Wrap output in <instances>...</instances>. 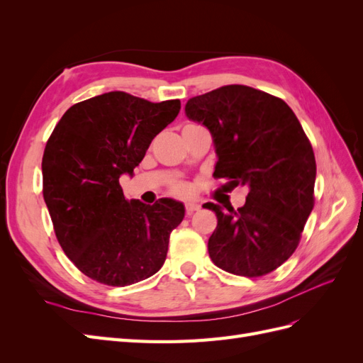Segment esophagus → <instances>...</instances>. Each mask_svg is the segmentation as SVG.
I'll list each match as a JSON object with an SVG mask.
<instances>
[{
	"mask_svg": "<svg viewBox=\"0 0 363 363\" xmlns=\"http://www.w3.org/2000/svg\"><path fill=\"white\" fill-rule=\"evenodd\" d=\"M200 204L199 203H195V201H188L186 203V213L188 215H191V213H194V212H196V211H200Z\"/></svg>",
	"mask_w": 363,
	"mask_h": 363,
	"instance_id": "esophagus-1",
	"label": "esophagus"
}]
</instances>
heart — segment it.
<instances>
[{"instance_id":"b5f03b06","label":"heart","mask_w":363,"mask_h":363,"mask_svg":"<svg viewBox=\"0 0 363 363\" xmlns=\"http://www.w3.org/2000/svg\"><path fill=\"white\" fill-rule=\"evenodd\" d=\"M172 191H174L175 194H186V192L189 191V188H188V184H186V183L179 182V183H174V184H172Z\"/></svg>"}]
</instances>
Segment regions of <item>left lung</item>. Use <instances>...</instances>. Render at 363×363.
Returning a JSON list of instances; mask_svg holds the SVG:
<instances>
[{
  "instance_id": "8db88e82",
  "label": "left lung",
  "mask_w": 363,
  "mask_h": 363,
  "mask_svg": "<svg viewBox=\"0 0 363 363\" xmlns=\"http://www.w3.org/2000/svg\"><path fill=\"white\" fill-rule=\"evenodd\" d=\"M184 112L211 131L218 156L213 177L227 180L230 189H250L238 211L203 206L218 218L208 256L236 276H265L292 256L313 208L311 142L286 103L250 86L228 84L194 96Z\"/></svg>"
}]
</instances>
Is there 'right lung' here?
Returning a JSON list of instances; mask_svg holds the SVG:
<instances>
[{
  "label": "right lung",
  "mask_w": 363,
  "mask_h": 363,
  "mask_svg": "<svg viewBox=\"0 0 363 363\" xmlns=\"http://www.w3.org/2000/svg\"><path fill=\"white\" fill-rule=\"evenodd\" d=\"M179 112V100L113 91L74 104L52 130L42 157L43 200L65 255L89 279L127 286L164 263L183 203L127 201L119 177L133 175Z\"/></svg>",
  "instance_id": "add662e5"
}]
</instances>
